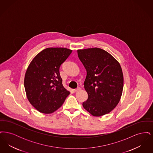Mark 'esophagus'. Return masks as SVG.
Instances as JSON below:
<instances>
[{
	"mask_svg": "<svg viewBox=\"0 0 153 153\" xmlns=\"http://www.w3.org/2000/svg\"><path fill=\"white\" fill-rule=\"evenodd\" d=\"M80 89H81V88H77L76 89H73V92H77V91H80Z\"/></svg>",
	"mask_w": 153,
	"mask_h": 153,
	"instance_id": "obj_1",
	"label": "esophagus"
}]
</instances>
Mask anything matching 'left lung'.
<instances>
[{
	"label": "left lung",
	"instance_id": "obj_1",
	"mask_svg": "<svg viewBox=\"0 0 153 153\" xmlns=\"http://www.w3.org/2000/svg\"><path fill=\"white\" fill-rule=\"evenodd\" d=\"M77 53L87 71L84 85L88 97L83 107L93 116L105 115L114 109L122 96L121 66L113 56L100 48L78 50Z\"/></svg>",
	"mask_w": 153,
	"mask_h": 153
}]
</instances>
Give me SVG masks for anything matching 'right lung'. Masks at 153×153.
Wrapping results in <instances>:
<instances>
[{
    "mask_svg": "<svg viewBox=\"0 0 153 153\" xmlns=\"http://www.w3.org/2000/svg\"><path fill=\"white\" fill-rule=\"evenodd\" d=\"M72 51L61 48H47L38 53L30 64L24 86L29 101L38 111L53 113L70 94L62 85L59 68Z\"/></svg>",
    "mask_w": 153,
    "mask_h": 153,
    "instance_id": "right-lung-1",
    "label": "right lung"
}]
</instances>
